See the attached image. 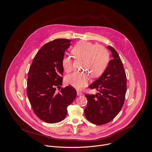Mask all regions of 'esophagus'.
Returning <instances> with one entry per match:
<instances>
[{
	"label": "esophagus",
	"mask_w": 152,
	"mask_h": 152,
	"mask_svg": "<svg viewBox=\"0 0 152 152\" xmlns=\"http://www.w3.org/2000/svg\"><path fill=\"white\" fill-rule=\"evenodd\" d=\"M77 96H80V95L83 94V93L80 91H77Z\"/></svg>",
	"instance_id": "34e87169"
}]
</instances>
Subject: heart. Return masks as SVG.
Listing matches in <instances>:
<instances>
[{"label": "heart", "mask_w": 152, "mask_h": 152, "mask_svg": "<svg viewBox=\"0 0 152 152\" xmlns=\"http://www.w3.org/2000/svg\"><path fill=\"white\" fill-rule=\"evenodd\" d=\"M71 53L75 59H82V68L87 71L76 72L66 77V83L78 90H81L88 84L91 75L99 77L104 73L109 62V53L101 45L85 41L78 42L72 48ZM62 66L65 72H70L73 69V61L69 56H65L62 61Z\"/></svg>", "instance_id": "heart-1"}]
</instances>
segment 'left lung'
Listing matches in <instances>:
<instances>
[{
    "mask_svg": "<svg viewBox=\"0 0 152 152\" xmlns=\"http://www.w3.org/2000/svg\"><path fill=\"white\" fill-rule=\"evenodd\" d=\"M108 48L114 58L100 77L88 86L99 93L85 94L87 99L84 115L90 122L101 125L115 118L121 111L126 92V76L117 52L111 46Z\"/></svg>",
    "mask_w": 152,
    "mask_h": 152,
    "instance_id": "8db88e82",
    "label": "left lung"
}]
</instances>
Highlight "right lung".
<instances>
[{
  "label": "right lung",
  "mask_w": 152,
  "mask_h": 152,
  "mask_svg": "<svg viewBox=\"0 0 152 152\" xmlns=\"http://www.w3.org/2000/svg\"><path fill=\"white\" fill-rule=\"evenodd\" d=\"M70 41L58 38L45 44L35 55L28 71V98L35 114L47 123H56L65 118L68 106L77 95L71 86L56 92L62 85V61Z\"/></svg>",
  "instance_id": "obj_1"
}]
</instances>
